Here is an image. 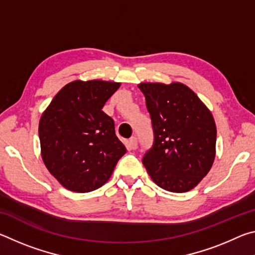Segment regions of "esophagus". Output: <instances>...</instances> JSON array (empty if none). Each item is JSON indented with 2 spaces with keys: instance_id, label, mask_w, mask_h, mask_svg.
<instances>
[{
  "instance_id": "esophagus-1",
  "label": "esophagus",
  "mask_w": 255,
  "mask_h": 255,
  "mask_svg": "<svg viewBox=\"0 0 255 255\" xmlns=\"http://www.w3.org/2000/svg\"><path fill=\"white\" fill-rule=\"evenodd\" d=\"M128 145L130 149H136L137 148V138L136 137H131L130 139L128 140Z\"/></svg>"
}]
</instances>
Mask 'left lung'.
Wrapping results in <instances>:
<instances>
[{
    "label": "left lung",
    "mask_w": 255,
    "mask_h": 255,
    "mask_svg": "<svg viewBox=\"0 0 255 255\" xmlns=\"http://www.w3.org/2000/svg\"><path fill=\"white\" fill-rule=\"evenodd\" d=\"M152 119L154 143L143 164L159 188L187 192L208 174L216 155L213 115L180 82L139 83Z\"/></svg>",
    "instance_id": "8db88e82"
}]
</instances>
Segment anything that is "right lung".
Here are the masks:
<instances>
[{
    "mask_svg": "<svg viewBox=\"0 0 255 255\" xmlns=\"http://www.w3.org/2000/svg\"><path fill=\"white\" fill-rule=\"evenodd\" d=\"M120 83L76 80L56 94L41 115L39 139L47 170L74 192L102 187L127 152L102 108Z\"/></svg>",
    "mask_w": 255,
    "mask_h": 255,
    "instance_id": "obj_1",
    "label": "right lung"
}]
</instances>
